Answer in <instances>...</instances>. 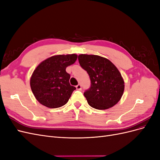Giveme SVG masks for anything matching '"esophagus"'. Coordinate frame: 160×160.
<instances>
[{
    "label": "esophagus",
    "mask_w": 160,
    "mask_h": 160,
    "mask_svg": "<svg viewBox=\"0 0 160 160\" xmlns=\"http://www.w3.org/2000/svg\"><path fill=\"white\" fill-rule=\"evenodd\" d=\"M76 88H77V89L81 90V84H78V85L76 86Z\"/></svg>",
    "instance_id": "1"
}]
</instances>
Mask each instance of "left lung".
<instances>
[{
  "instance_id": "1",
  "label": "left lung",
  "mask_w": 160,
  "mask_h": 160,
  "mask_svg": "<svg viewBox=\"0 0 160 160\" xmlns=\"http://www.w3.org/2000/svg\"><path fill=\"white\" fill-rule=\"evenodd\" d=\"M78 59L90 77L91 87L84 93L88 104L99 110L117 104L125 88L123 77L117 67L109 59L98 55L81 54Z\"/></svg>"
}]
</instances>
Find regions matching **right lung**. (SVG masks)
I'll return each instance as SVG.
<instances>
[{"instance_id": "add662e5", "label": "right lung", "mask_w": 160, "mask_h": 160, "mask_svg": "<svg viewBox=\"0 0 160 160\" xmlns=\"http://www.w3.org/2000/svg\"><path fill=\"white\" fill-rule=\"evenodd\" d=\"M77 59L76 54L55 55L37 67L31 77L30 85L41 104L49 108H57L68 102L76 88L70 85V75L66 72V68Z\"/></svg>"}]
</instances>
